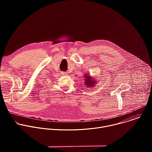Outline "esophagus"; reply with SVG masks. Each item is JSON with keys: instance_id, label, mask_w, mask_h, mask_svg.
Returning <instances> with one entry per match:
<instances>
[{"instance_id": "34e87169", "label": "esophagus", "mask_w": 152, "mask_h": 152, "mask_svg": "<svg viewBox=\"0 0 152 152\" xmlns=\"http://www.w3.org/2000/svg\"><path fill=\"white\" fill-rule=\"evenodd\" d=\"M61 74L62 76H66V75H67V73L66 72H62L61 73Z\"/></svg>"}]
</instances>
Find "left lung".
Here are the masks:
<instances>
[{
	"instance_id": "1",
	"label": "left lung",
	"mask_w": 152,
	"mask_h": 152,
	"mask_svg": "<svg viewBox=\"0 0 152 152\" xmlns=\"http://www.w3.org/2000/svg\"><path fill=\"white\" fill-rule=\"evenodd\" d=\"M85 84L87 85V86H89L90 87H91L92 85H94V83H96V81L92 80L91 78H90V76L87 75V74H85Z\"/></svg>"
}]
</instances>
